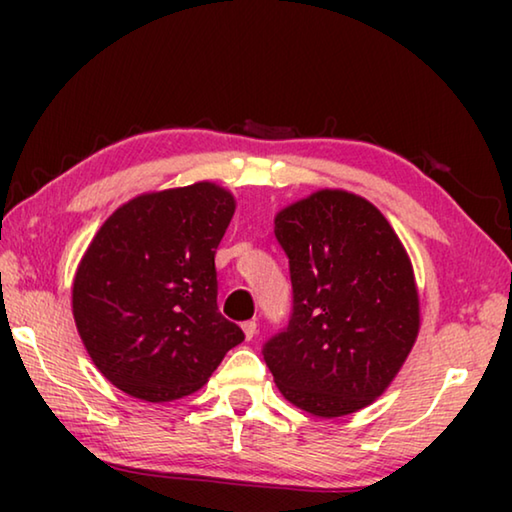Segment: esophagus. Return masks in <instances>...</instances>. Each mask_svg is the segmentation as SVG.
Segmentation results:
<instances>
[{
    "mask_svg": "<svg viewBox=\"0 0 512 512\" xmlns=\"http://www.w3.org/2000/svg\"><path fill=\"white\" fill-rule=\"evenodd\" d=\"M241 329H244L246 341H253L255 339V334H257V323H255V320H246V323L241 325Z\"/></svg>",
    "mask_w": 512,
    "mask_h": 512,
    "instance_id": "1",
    "label": "esophagus"
}]
</instances>
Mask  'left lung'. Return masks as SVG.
Listing matches in <instances>:
<instances>
[{
    "instance_id": "1",
    "label": "left lung",
    "mask_w": 512,
    "mask_h": 512,
    "mask_svg": "<svg viewBox=\"0 0 512 512\" xmlns=\"http://www.w3.org/2000/svg\"><path fill=\"white\" fill-rule=\"evenodd\" d=\"M293 314L264 345L284 400L318 418L363 409L391 386L420 332L409 253L375 205L318 189L275 214Z\"/></svg>"
}]
</instances>
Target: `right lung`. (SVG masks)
I'll list each match as a JSON object with an SVG mask.
<instances>
[{
  "label": "right lung",
  "instance_id": "obj_1",
  "mask_svg": "<svg viewBox=\"0 0 512 512\" xmlns=\"http://www.w3.org/2000/svg\"><path fill=\"white\" fill-rule=\"evenodd\" d=\"M237 201L216 183L131 198L81 257L72 314L110 384L144 402L196 393L244 341L216 307L214 255Z\"/></svg>",
  "mask_w": 512,
  "mask_h": 512
}]
</instances>
